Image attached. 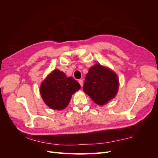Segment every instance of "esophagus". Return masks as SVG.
<instances>
[{
    "instance_id": "34e87169",
    "label": "esophagus",
    "mask_w": 158,
    "mask_h": 158,
    "mask_svg": "<svg viewBox=\"0 0 158 158\" xmlns=\"http://www.w3.org/2000/svg\"><path fill=\"white\" fill-rule=\"evenodd\" d=\"M78 82H79V84H80L81 86L82 87V85H83V80H78Z\"/></svg>"
}]
</instances>
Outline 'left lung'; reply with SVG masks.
Here are the masks:
<instances>
[{
    "mask_svg": "<svg viewBox=\"0 0 158 158\" xmlns=\"http://www.w3.org/2000/svg\"><path fill=\"white\" fill-rule=\"evenodd\" d=\"M118 89V76L113 70L99 64L89 69L83 90L95 103L99 106L107 103L115 97Z\"/></svg>",
    "mask_w": 158,
    "mask_h": 158,
    "instance_id": "left-lung-1",
    "label": "left lung"
}]
</instances>
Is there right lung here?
Returning <instances> with one entry per match:
<instances>
[{"mask_svg": "<svg viewBox=\"0 0 158 158\" xmlns=\"http://www.w3.org/2000/svg\"><path fill=\"white\" fill-rule=\"evenodd\" d=\"M80 88L73 77H67L59 70H54L40 86V94L45 104L52 109L62 110L68 106L72 95Z\"/></svg>", "mask_w": 158, "mask_h": 158, "instance_id": "1", "label": "right lung"}]
</instances>
